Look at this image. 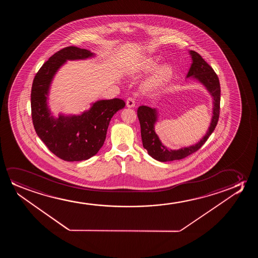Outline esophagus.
<instances>
[{
	"label": "esophagus",
	"mask_w": 258,
	"mask_h": 258,
	"mask_svg": "<svg viewBox=\"0 0 258 258\" xmlns=\"http://www.w3.org/2000/svg\"><path fill=\"white\" fill-rule=\"evenodd\" d=\"M126 103H127V107H133V106H135V104H136L135 98H133V97L127 98V102Z\"/></svg>",
	"instance_id": "esophagus-1"
}]
</instances>
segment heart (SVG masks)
Returning a JSON list of instances; mask_svg holds the SVG:
<instances>
[{"mask_svg": "<svg viewBox=\"0 0 258 258\" xmlns=\"http://www.w3.org/2000/svg\"><path fill=\"white\" fill-rule=\"evenodd\" d=\"M158 60L156 59H148L145 60L144 63L142 64V70L145 71H150L153 70L157 66ZM173 70L169 65H164L159 69V71L156 72V74L153 76V78L151 80L150 85L152 87H158L159 85H162L165 82L169 79L170 77L172 76Z\"/></svg>", "mask_w": 258, "mask_h": 258, "instance_id": "1", "label": "heart"}]
</instances>
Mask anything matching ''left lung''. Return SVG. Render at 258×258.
Listing matches in <instances>:
<instances>
[{
	"label": "left lung",
	"instance_id": "1",
	"mask_svg": "<svg viewBox=\"0 0 258 258\" xmlns=\"http://www.w3.org/2000/svg\"><path fill=\"white\" fill-rule=\"evenodd\" d=\"M190 54L193 62L187 72V78L193 76V78H197L198 81L201 82L202 84L205 85L213 97L214 106L212 122L209 127V131H207V134L205 135L197 145L179 150H169L161 144L159 137L156 135L154 131V124L157 120L155 109H152L146 106H139L138 109V116L141 127L143 146L147 150L149 155L152 156L153 159L161 162L179 160L191 155L194 152H198V150L205 145V142L207 141L209 137L215 130L219 121L220 112V85L219 78L215 71H213V69L202 58L199 53L195 51H190Z\"/></svg>",
	"mask_w": 258,
	"mask_h": 258
}]
</instances>
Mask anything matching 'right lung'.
<instances>
[{
    "instance_id": "add662e5",
    "label": "right lung",
    "mask_w": 258,
    "mask_h": 258,
    "mask_svg": "<svg viewBox=\"0 0 258 258\" xmlns=\"http://www.w3.org/2000/svg\"><path fill=\"white\" fill-rule=\"evenodd\" d=\"M93 55L88 50L71 46L50 57L35 75L31 92L32 123L50 152L65 161H82L97 154L106 139L111 118L125 106L120 99L99 100L78 116L50 115L46 96L53 75L66 60L85 59Z\"/></svg>"
}]
</instances>
